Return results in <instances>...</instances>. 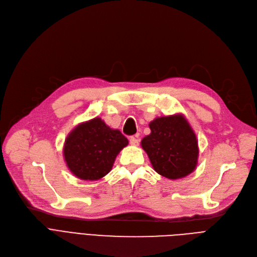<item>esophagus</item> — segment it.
Instances as JSON below:
<instances>
[{
	"instance_id": "esophagus-1",
	"label": "esophagus",
	"mask_w": 257,
	"mask_h": 257,
	"mask_svg": "<svg viewBox=\"0 0 257 257\" xmlns=\"http://www.w3.org/2000/svg\"><path fill=\"white\" fill-rule=\"evenodd\" d=\"M129 141H130V144H131L132 146H138L139 143H140V141H139L138 138H136V137H131V138L129 139Z\"/></svg>"
}]
</instances>
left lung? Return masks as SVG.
Returning a JSON list of instances; mask_svg holds the SVG:
<instances>
[{"label":"left lung","instance_id":"left-lung-1","mask_svg":"<svg viewBox=\"0 0 257 257\" xmlns=\"http://www.w3.org/2000/svg\"><path fill=\"white\" fill-rule=\"evenodd\" d=\"M149 127L151 133L142 140V147L159 175L175 180L195 171L199 155L198 141L182 114L156 117Z\"/></svg>","mask_w":257,"mask_h":257}]
</instances>
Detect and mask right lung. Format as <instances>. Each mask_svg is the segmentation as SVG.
Wrapping results in <instances>:
<instances>
[{
  "label": "right lung",
  "mask_w": 257,
  "mask_h": 257,
  "mask_svg": "<svg viewBox=\"0 0 257 257\" xmlns=\"http://www.w3.org/2000/svg\"><path fill=\"white\" fill-rule=\"evenodd\" d=\"M128 145L117 129L100 117L76 126L67 136L63 156L67 168L79 179L99 180L112 169L116 155Z\"/></svg>",
  "instance_id": "1"
}]
</instances>
